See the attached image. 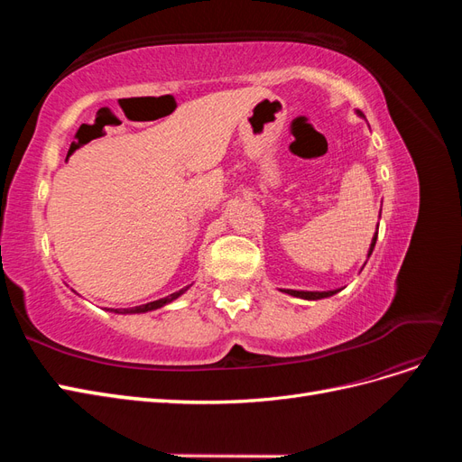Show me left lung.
<instances>
[{
  "mask_svg": "<svg viewBox=\"0 0 462 462\" xmlns=\"http://www.w3.org/2000/svg\"><path fill=\"white\" fill-rule=\"evenodd\" d=\"M358 116H362L358 111ZM375 241H377V233L372 236V245H370V250H368V258L372 254V250L375 246ZM341 289H333V291H292V289H285L287 295L291 297H299V299H306V300H318V299H328V297H333L335 292H339Z\"/></svg>",
  "mask_w": 462,
  "mask_h": 462,
  "instance_id": "1",
  "label": "left lung"
}]
</instances>
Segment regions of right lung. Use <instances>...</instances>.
Listing matches in <instances>:
<instances>
[{
    "label": "right lung",
    "mask_w": 462,
    "mask_h": 462,
    "mask_svg": "<svg viewBox=\"0 0 462 462\" xmlns=\"http://www.w3.org/2000/svg\"><path fill=\"white\" fill-rule=\"evenodd\" d=\"M187 289H189V287L180 289V291H177V292H171V295H167L165 299L152 300V302L141 304V306H134V309H107V310H109V312H116V314H143V312H150V310H158V309H162V306L170 304V302H173L175 299H179Z\"/></svg>",
    "instance_id": "add662e5"
}]
</instances>
